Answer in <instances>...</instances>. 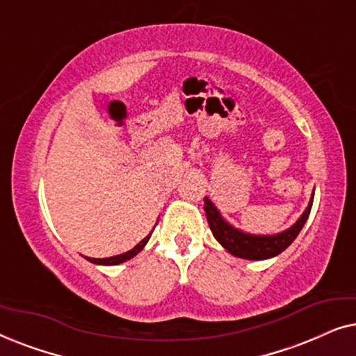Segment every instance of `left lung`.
<instances>
[{"label":"left lung","instance_id":"left-lung-1","mask_svg":"<svg viewBox=\"0 0 356 356\" xmlns=\"http://www.w3.org/2000/svg\"><path fill=\"white\" fill-rule=\"evenodd\" d=\"M313 197H311L308 207L301 213L298 220L290 228H286L285 232L277 233V235H250V233L238 230V228L232 227L230 223L225 222V218L220 216L218 209L213 206V202L209 197H204V211H206V217L209 227L212 230V235L216 236V240L230 254L243 257V259L261 261L280 254L282 251H285L293 243L306 220H308L311 206H313Z\"/></svg>","mask_w":356,"mask_h":356}]
</instances>
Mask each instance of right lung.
Wrapping results in <instances>:
<instances>
[{"label": "right lung", "instance_id": "add662e5", "mask_svg": "<svg viewBox=\"0 0 356 356\" xmlns=\"http://www.w3.org/2000/svg\"><path fill=\"white\" fill-rule=\"evenodd\" d=\"M150 235H152V233H149V235L145 236L143 241L138 243V245H136V246L133 248V250L128 251V252H123V254L105 257V259H95V257H86V259L90 261V262H94V264H100V266H116V264H121V262H126V261L133 259V257H134L136 254H138V252L143 251V248H144L145 245H147Z\"/></svg>", "mask_w": 356, "mask_h": 356}]
</instances>
